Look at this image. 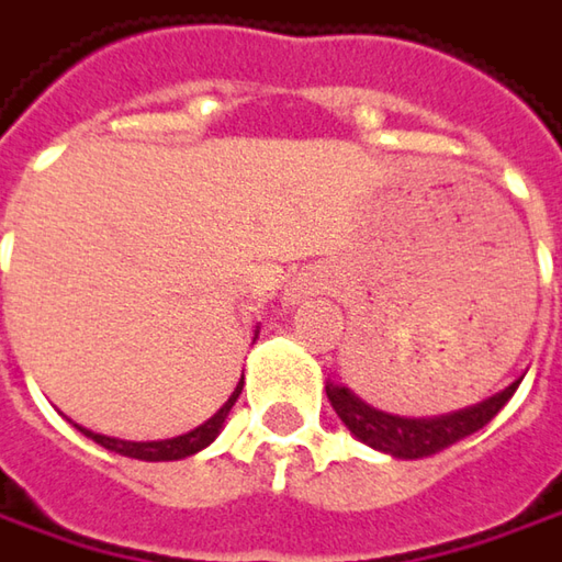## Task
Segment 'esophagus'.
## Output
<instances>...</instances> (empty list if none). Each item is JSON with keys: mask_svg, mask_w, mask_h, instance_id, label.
Listing matches in <instances>:
<instances>
[{"mask_svg": "<svg viewBox=\"0 0 562 562\" xmlns=\"http://www.w3.org/2000/svg\"><path fill=\"white\" fill-rule=\"evenodd\" d=\"M314 292H321V280L317 277H311V273H302V277H295V280L289 282V289H285V302H302L307 295H314Z\"/></svg>", "mask_w": 562, "mask_h": 562, "instance_id": "34e87169", "label": "esophagus"}]
</instances>
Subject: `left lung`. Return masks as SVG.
<instances>
[{"label": "left lung", "mask_w": 562, "mask_h": 562, "mask_svg": "<svg viewBox=\"0 0 562 562\" xmlns=\"http://www.w3.org/2000/svg\"><path fill=\"white\" fill-rule=\"evenodd\" d=\"M519 383H522V378L513 380L506 390L481 400V403L465 405L459 412H447V415H430V418L390 415L383 408H374L364 400H358L349 386L329 383V380L327 400L333 405V412L339 415V422L352 430V437L368 443L371 450L386 452L393 459H425V456L447 450L452 443L465 440L469 434L481 430L501 412L503 405L513 400Z\"/></svg>", "instance_id": "8db88e82"}]
</instances>
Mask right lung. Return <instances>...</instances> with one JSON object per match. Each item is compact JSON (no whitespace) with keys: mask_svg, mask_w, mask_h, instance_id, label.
<instances>
[{"mask_svg":"<svg viewBox=\"0 0 562 562\" xmlns=\"http://www.w3.org/2000/svg\"><path fill=\"white\" fill-rule=\"evenodd\" d=\"M257 339V333H255ZM241 386H245V378L238 380V386L233 390V396L226 400V405L207 418L204 425H198L194 430H188V434H179V437H172V440H147V443H137V440H119V437H106V434H93V430H87V427L75 425L85 437H90L93 443H100V447H106V450L119 452V456H128V459H144V462H172V459H188V456H194V452L207 450L210 443L220 437V430L226 425V418H229V412H233L235 400H238V393H241Z\"/></svg>","mask_w":562,"mask_h":562,"instance_id":"1","label":"right lung"}]
</instances>
